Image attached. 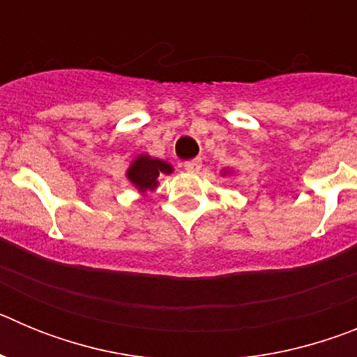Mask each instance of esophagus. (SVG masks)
<instances>
[{"label": "esophagus", "mask_w": 357, "mask_h": 357, "mask_svg": "<svg viewBox=\"0 0 357 357\" xmlns=\"http://www.w3.org/2000/svg\"><path fill=\"white\" fill-rule=\"evenodd\" d=\"M202 168V159H191L184 162V169L189 173H198Z\"/></svg>", "instance_id": "34e87169"}]
</instances>
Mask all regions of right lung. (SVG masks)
I'll use <instances>...</instances> for the list:
<instances>
[{"instance_id": "right-lung-1", "label": "right lung", "mask_w": 357, "mask_h": 357, "mask_svg": "<svg viewBox=\"0 0 357 357\" xmlns=\"http://www.w3.org/2000/svg\"><path fill=\"white\" fill-rule=\"evenodd\" d=\"M169 173H173L172 164L143 153L130 164L127 178L139 189L141 193H146V191H153L159 185L160 175H169Z\"/></svg>"}]
</instances>
